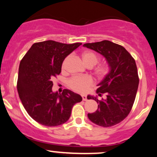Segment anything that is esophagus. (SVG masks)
Segmentation results:
<instances>
[{"instance_id": "34e87169", "label": "esophagus", "mask_w": 157, "mask_h": 157, "mask_svg": "<svg viewBox=\"0 0 157 157\" xmlns=\"http://www.w3.org/2000/svg\"><path fill=\"white\" fill-rule=\"evenodd\" d=\"M82 100H83V101H86V100H87V97H86V95L82 94Z\"/></svg>"}]
</instances>
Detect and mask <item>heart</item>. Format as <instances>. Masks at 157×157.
Here are the masks:
<instances>
[{
	"instance_id": "obj_1",
	"label": "heart",
	"mask_w": 157,
	"mask_h": 157,
	"mask_svg": "<svg viewBox=\"0 0 157 157\" xmlns=\"http://www.w3.org/2000/svg\"><path fill=\"white\" fill-rule=\"evenodd\" d=\"M82 60L84 63L89 67H93L96 65L99 61V57L95 52L89 50L84 51L81 54ZM67 58H66L63 62L62 69H64L66 66ZM110 71V67L108 64L104 63L98 66L95 69V74L97 77L100 78H103L105 77ZM68 86L73 89L74 91L80 93H86L90 89V88L93 86L94 82L92 77L90 76H75L71 77L68 80Z\"/></svg>"
}]
</instances>
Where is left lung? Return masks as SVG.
I'll use <instances>...</instances> for the list:
<instances>
[{
	"mask_svg": "<svg viewBox=\"0 0 157 157\" xmlns=\"http://www.w3.org/2000/svg\"><path fill=\"white\" fill-rule=\"evenodd\" d=\"M83 46L94 50L105 57L110 71L98 84L97 93L105 94V100L88 95L98 103L95 112L88 113L91 122L102 127L120 123L130 113L136 98L139 76L136 62L123 46L109 40L85 44Z\"/></svg>",
	"mask_w": 157,
	"mask_h": 157,
	"instance_id": "1",
	"label": "left lung"
}]
</instances>
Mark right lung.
<instances>
[{"label":"right lung","mask_w":157,"mask_h":157,"mask_svg":"<svg viewBox=\"0 0 157 157\" xmlns=\"http://www.w3.org/2000/svg\"><path fill=\"white\" fill-rule=\"evenodd\" d=\"M82 44H66L54 40L35 43L20 63L17 89L27 113L46 126L62 125L69 119L80 95L68 89L52 91V80L61 72L64 59Z\"/></svg>","instance_id":"obj_1"}]
</instances>
